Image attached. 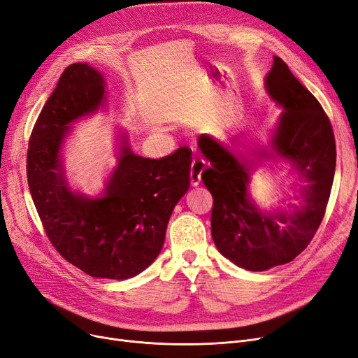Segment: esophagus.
Instances as JSON below:
<instances>
[{"label": "esophagus", "mask_w": 358, "mask_h": 358, "mask_svg": "<svg viewBox=\"0 0 358 358\" xmlns=\"http://www.w3.org/2000/svg\"><path fill=\"white\" fill-rule=\"evenodd\" d=\"M202 171H203V164L201 161H197V159H193L192 168H190V182H192V186H197V184L201 182Z\"/></svg>", "instance_id": "obj_1"}]
</instances>
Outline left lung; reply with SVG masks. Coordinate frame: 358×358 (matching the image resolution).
Masks as SVG:
<instances>
[{"label": "left lung", "mask_w": 358, "mask_h": 358, "mask_svg": "<svg viewBox=\"0 0 358 358\" xmlns=\"http://www.w3.org/2000/svg\"><path fill=\"white\" fill-rule=\"evenodd\" d=\"M266 88L285 108L273 150L295 162L308 181L303 205L295 213H259L246 192L255 162L206 134L197 138V148L208 164L202 181L214 199L210 213L214 243L224 257L250 271L290 262L308 246L323 221L336 166L332 124L319 100L280 57L274 56ZM259 156L268 157L270 153L261 150Z\"/></svg>", "instance_id": "obj_1"}]
</instances>
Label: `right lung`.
<instances>
[{
    "label": "right lung",
    "mask_w": 358,
    "mask_h": 358,
    "mask_svg": "<svg viewBox=\"0 0 358 358\" xmlns=\"http://www.w3.org/2000/svg\"><path fill=\"white\" fill-rule=\"evenodd\" d=\"M104 97L101 75L87 63L68 66L31 132L26 176L51 245L92 277L129 279L161 252L172 209L190 184L192 150L161 159L134 155L125 145L101 199L73 194L59 149L69 124L94 112Z\"/></svg>",
    "instance_id": "add662e5"
}]
</instances>
